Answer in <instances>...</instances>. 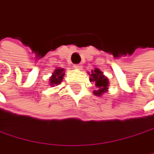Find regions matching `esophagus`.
Listing matches in <instances>:
<instances>
[{"mask_svg":"<svg viewBox=\"0 0 154 154\" xmlns=\"http://www.w3.org/2000/svg\"><path fill=\"white\" fill-rule=\"evenodd\" d=\"M74 68H75V69H78V70H80V69H82V63L75 64V65H74Z\"/></svg>","mask_w":154,"mask_h":154,"instance_id":"1","label":"esophagus"}]
</instances>
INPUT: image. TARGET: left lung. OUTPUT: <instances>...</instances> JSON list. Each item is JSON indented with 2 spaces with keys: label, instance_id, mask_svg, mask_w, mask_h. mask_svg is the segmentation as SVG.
I'll use <instances>...</instances> for the list:
<instances>
[{
  "label": "left lung",
  "instance_id": "left-lung-1",
  "mask_svg": "<svg viewBox=\"0 0 154 154\" xmlns=\"http://www.w3.org/2000/svg\"><path fill=\"white\" fill-rule=\"evenodd\" d=\"M90 75V82H94L97 90L93 91V94L95 96H102L104 93L109 91V81L107 76L98 68H95L91 71V72H88Z\"/></svg>",
  "mask_w": 154,
  "mask_h": 154
}]
</instances>
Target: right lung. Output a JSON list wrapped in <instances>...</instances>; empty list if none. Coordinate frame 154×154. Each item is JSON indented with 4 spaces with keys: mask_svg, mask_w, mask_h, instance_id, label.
<instances>
[{
    "mask_svg": "<svg viewBox=\"0 0 154 154\" xmlns=\"http://www.w3.org/2000/svg\"><path fill=\"white\" fill-rule=\"evenodd\" d=\"M63 76H64V69L63 68H56L54 72H53V74L52 76L50 77V81H49V85L52 86V87H54V86H57L59 85L63 79Z\"/></svg>",
    "mask_w": 154,
    "mask_h": 154,
    "instance_id": "right-lung-1",
    "label": "right lung"
}]
</instances>
